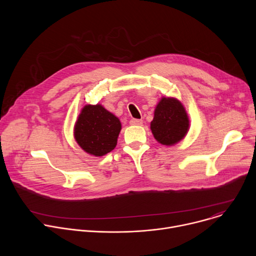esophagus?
<instances>
[{"instance_id":"34e87169","label":"esophagus","mask_w":256,"mask_h":256,"mask_svg":"<svg viewBox=\"0 0 256 256\" xmlns=\"http://www.w3.org/2000/svg\"><path fill=\"white\" fill-rule=\"evenodd\" d=\"M130 124L132 126H142V120H136V118H134V120H132L130 122Z\"/></svg>"}]
</instances>
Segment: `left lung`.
Returning a JSON list of instances; mask_svg holds the SVG:
<instances>
[{
  "label": "left lung",
  "instance_id": "obj_1",
  "mask_svg": "<svg viewBox=\"0 0 256 256\" xmlns=\"http://www.w3.org/2000/svg\"><path fill=\"white\" fill-rule=\"evenodd\" d=\"M190 126L184 104L174 97H161L150 126L155 140L164 146H174L186 138Z\"/></svg>",
  "mask_w": 256,
  "mask_h": 256
}]
</instances>
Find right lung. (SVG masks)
I'll list each match as a JSON object with an SVG mask.
<instances>
[{
  "mask_svg": "<svg viewBox=\"0 0 256 256\" xmlns=\"http://www.w3.org/2000/svg\"><path fill=\"white\" fill-rule=\"evenodd\" d=\"M122 122L101 104H87L75 122L74 136L86 153L101 157L112 152L118 144Z\"/></svg>",
  "mask_w": 256,
  "mask_h": 256,
  "instance_id": "1",
  "label": "right lung"
}]
</instances>
